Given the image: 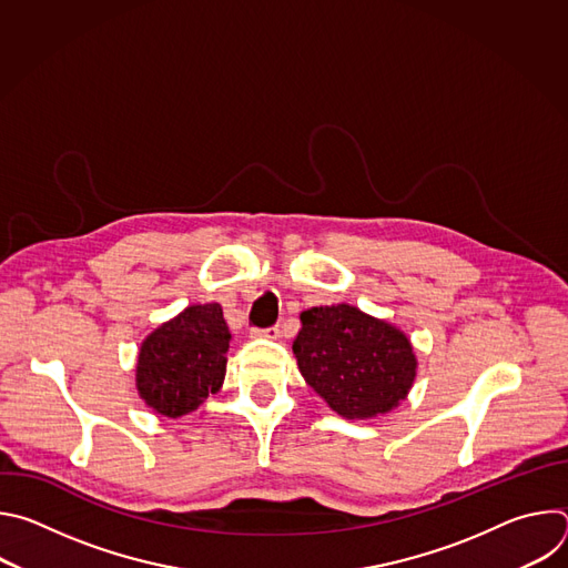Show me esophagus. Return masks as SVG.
Here are the masks:
<instances>
[{"label":"esophagus","mask_w":568,"mask_h":568,"mask_svg":"<svg viewBox=\"0 0 568 568\" xmlns=\"http://www.w3.org/2000/svg\"><path fill=\"white\" fill-rule=\"evenodd\" d=\"M254 337H263V339H278L281 337V328L272 326V328H254L252 331Z\"/></svg>","instance_id":"34e87169"}]
</instances>
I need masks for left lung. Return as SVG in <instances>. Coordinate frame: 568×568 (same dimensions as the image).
I'll list each match as a JSON object with an SVG mask.
<instances>
[{
    "label": "left lung",
    "mask_w": 568,
    "mask_h": 568,
    "mask_svg": "<svg viewBox=\"0 0 568 568\" xmlns=\"http://www.w3.org/2000/svg\"><path fill=\"white\" fill-rule=\"evenodd\" d=\"M294 355L305 382L344 418L386 414L407 397L416 355L397 328L339 303L301 314Z\"/></svg>",
    "instance_id": "1"
}]
</instances>
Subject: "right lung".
Segmentation results:
<instances>
[{"label": "right lung", "instance_id": "obj_1", "mask_svg": "<svg viewBox=\"0 0 568 568\" xmlns=\"http://www.w3.org/2000/svg\"><path fill=\"white\" fill-rule=\"evenodd\" d=\"M229 339L220 303L186 307L143 342L136 364L139 395L161 416L195 412L222 386Z\"/></svg>", "mask_w": 568, "mask_h": 568}]
</instances>
